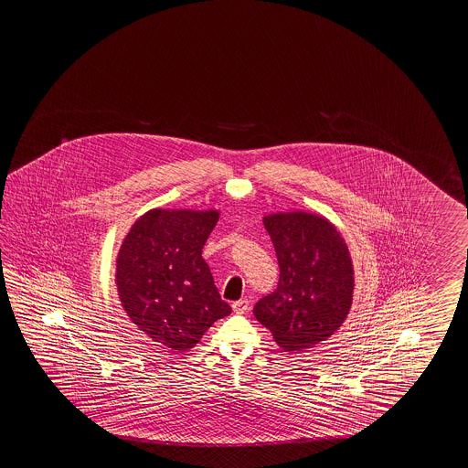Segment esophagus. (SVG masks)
Listing matches in <instances>:
<instances>
[{
  "instance_id": "esophagus-1",
  "label": "esophagus",
  "mask_w": 468,
  "mask_h": 468,
  "mask_svg": "<svg viewBox=\"0 0 468 468\" xmlns=\"http://www.w3.org/2000/svg\"><path fill=\"white\" fill-rule=\"evenodd\" d=\"M231 308L233 311L237 313V314H243V313H247L248 309H250V301L248 300H239L235 301L233 304H231Z\"/></svg>"
}]
</instances>
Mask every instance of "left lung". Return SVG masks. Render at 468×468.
<instances>
[{
	"mask_svg": "<svg viewBox=\"0 0 468 468\" xmlns=\"http://www.w3.org/2000/svg\"><path fill=\"white\" fill-rule=\"evenodd\" d=\"M263 225L278 256L280 282L253 313L276 345L300 353L326 341L347 318L353 261L339 229L318 213H271Z\"/></svg>",
	"mask_w": 468,
	"mask_h": 468,
	"instance_id": "8db88e82",
	"label": "left lung"
}]
</instances>
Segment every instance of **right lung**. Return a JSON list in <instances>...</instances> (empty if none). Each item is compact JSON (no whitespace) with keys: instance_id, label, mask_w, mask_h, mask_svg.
Instances as JSON below:
<instances>
[{"instance_id":"1","label":"right lung","mask_w":468,"mask_h":468,"mask_svg":"<svg viewBox=\"0 0 468 468\" xmlns=\"http://www.w3.org/2000/svg\"><path fill=\"white\" fill-rule=\"evenodd\" d=\"M218 217V210L154 208L133 223L119 250L115 284L123 311L172 353L195 347L231 313L202 258Z\"/></svg>"}]
</instances>
